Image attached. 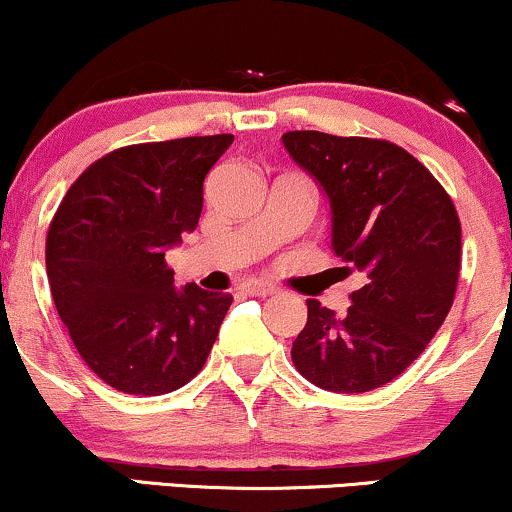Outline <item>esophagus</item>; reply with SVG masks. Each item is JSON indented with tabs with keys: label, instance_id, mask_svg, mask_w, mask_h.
I'll return each mask as SVG.
<instances>
[{
	"label": "esophagus",
	"instance_id": "1",
	"mask_svg": "<svg viewBox=\"0 0 512 512\" xmlns=\"http://www.w3.org/2000/svg\"><path fill=\"white\" fill-rule=\"evenodd\" d=\"M242 290H244L246 294H251V297H268V294H273V292H275V287L263 285V282L251 280V282H246V285L242 287Z\"/></svg>",
	"mask_w": 512,
	"mask_h": 512
}]
</instances>
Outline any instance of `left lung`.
<instances>
[{
	"label": "left lung",
	"mask_w": 512,
	"mask_h": 512,
	"mask_svg": "<svg viewBox=\"0 0 512 512\" xmlns=\"http://www.w3.org/2000/svg\"><path fill=\"white\" fill-rule=\"evenodd\" d=\"M282 146L328 198L333 251L364 273L342 318L306 302L292 362L330 393H369L400 376L446 321L460 273L458 213L434 174L390 141L287 131Z\"/></svg>",
	"instance_id": "obj_1"
}]
</instances>
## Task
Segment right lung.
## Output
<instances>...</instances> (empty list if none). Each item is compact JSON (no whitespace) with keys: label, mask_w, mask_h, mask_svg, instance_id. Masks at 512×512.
<instances>
[{"label":"right lung","mask_w":512,"mask_h":512,"mask_svg":"<svg viewBox=\"0 0 512 512\" xmlns=\"http://www.w3.org/2000/svg\"><path fill=\"white\" fill-rule=\"evenodd\" d=\"M232 134L138 143L71 184L47 232V278L78 354L129 395L182 388L206 364L232 297L179 290L165 251L194 232L203 179Z\"/></svg>","instance_id":"right-lung-1"}]
</instances>
